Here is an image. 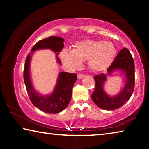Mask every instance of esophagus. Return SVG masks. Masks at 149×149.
Here are the masks:
<instances>
[{"label":"esophagus","mask_w":149,"mask_h":149,"mask_svg":"<svg viewBox=\"0 0 149 149\" xmlns=\"http://www.w3.org/2000/svg\"><path fill=\"white\" fill-rule=\"evenodd\" d=\"M85 76V75L84 74H78V75H77V78L79 79H82L83 77H84Z\"/></svg>","instance_id":"obj_1"}]
</instances>
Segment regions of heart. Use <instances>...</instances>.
I'll use <instances>...</instances> for the list:
<instances>
[{
  "label": "heart",
  "instance_id": "1",
  "mask_svg": "<svg viewBox=\"0 0 149 149\" xmlns=\"http://www.w3.org/2000/svg\"><path fill=\"white\" fill-rule=\"evenodd\" d=\"M116 52L114 45L110 41L86 40L76 42L74 50L64 49L60 54V58L72 68H78L82 62L87 60L91 69L101 72L109 66Z\"/></svg>",
  "mask_w": 149,
  "mask_h": 149
}]
</instances>
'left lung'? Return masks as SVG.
<instances>
[{
    "instance_id": "left-lung-1",
    "label": "left lung",
    "mask_w": 149,
    "mask_h": 149,
    "mask_svg": "<svg viewBox=\"0 0 149 149\" xmlns=\"http://www.w3.org/2000/svg\"><path fill=\"white\" fill-rule=\"evenodd\" d=\"M116 70H119L125 77V84L123 89L114 97H110L104 90L107 75L101 74L94 77L95 89L91 99L99 108L107 110L117 109L127 101L132 95L135 87V64L129 50L124 48L120 50L113 62L107 69L110 75Z\"/></svg>"
}]
</instances>
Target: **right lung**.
I'll return each mask as SVG.
<instances>
[{
	"label": "right lung",
	"mask_w": 149,
	"mask_h": 149,
	"mask_svg": "<svg viewBox=\"0 0 149 149\" xmlns=\"http://www.w3.org/2000/svg\"><path fill=\"white\" fill-rule=\"evenodd\" d=\"M64 39L59 37L51 36L41 40L35 44L31 52L37 50L50 49L56 52L57 62L61 64L58 58L59 52L64 48ZM32 53L28 54L26 60L24 70V80L29 99L35 107L49 114H56L64 110L72 98V88L77 80V75L74 73L60 72L56 86L53 91L49 95H41L35 91L33 86L29 72V64Z\"/></svg>",
	"instance_id": "obj_1"
}]
</instances>
